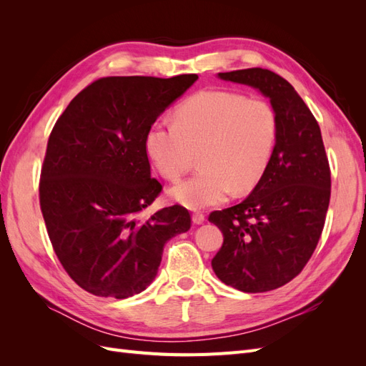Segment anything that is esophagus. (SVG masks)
Listing matches in <instances>:
<instances>
[{"instance_id": "1", "label": "esophagus", "mask_w": 366, "mask_h": 366, "mask_svg": "<svg viewBox=\"0 0 366 366\" xmlns=\"http://www.w3.org/2000/svg\"><path fill=\"white\" fill-rule=\"evenodd\" d=\"M192 223L194 224H203L204 223V215L202 212H194L192 214Z\"/></svg>"}]
</instances>
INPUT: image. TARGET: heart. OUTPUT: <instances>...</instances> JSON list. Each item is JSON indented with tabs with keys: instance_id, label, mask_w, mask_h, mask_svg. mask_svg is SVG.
I'll return each mask as SVG.
<instances>
[{
	"instance_id": "obj_1",
	"label": "heart",
	"mask_w": 366,
	"mask_h": 366,
	"mask_svg": "<svg viewBox=\"0 0 366 366\" xmlns=\"http://www.w3.org/2000/svg\"><path fill=\"white\" fill-rule=\"evenodd\" d=\"M278 139V116L261 97L206 90L187 97L174 122L148 128L145 148L166 180L177 182L200 152L202 169L169 189L187 209L223 203L234 191L249 192L267 169Z\"/></svg>"
}]
</instances>
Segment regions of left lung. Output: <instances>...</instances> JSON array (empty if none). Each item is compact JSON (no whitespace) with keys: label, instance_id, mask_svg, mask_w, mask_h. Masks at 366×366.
Here are the masks:
<instances>
[{"label":"left lung","instance_id":"1","mask_svg":"<svg viewBox=\"0 0 366 366\" xmlns=\"http://www.w3.org/2000/svg\"><path fill=\"white\" fill-rule=\"evenodd\" d=\"M218 76L270 99L278 139L246 200L209 215L223 232L212 269L237 290L270 292L296 278L317 246L331 194L328 157L317 120L284 77L259 67Z\"/></svg>","mask_w":366,"mask_h":366}]
</instances>
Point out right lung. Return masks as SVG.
Instances as JSON below:
<instances>
[{"label":"right lung","mask_w":366,"mask_h":366,"mask_svg":"<svg viewBox=\"0 0 366 366\" xmlns=\"http://www.w3.org/2000/svg\"><path fill=\"white\" fill-rule=\"evenodd\" d=\"M198 79L109 76L77 94L54 124L39 204L54 253L85 292L125 299L156 278L166 242L191 227L189 210L140 219L162 192L151 179L148 128Z\"/></svg>","instance_id":"add662e5"}]
</instances>
